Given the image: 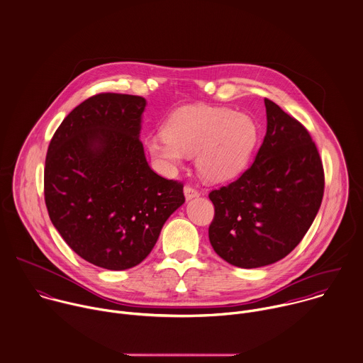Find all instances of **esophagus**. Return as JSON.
I'll use <instances>...</instances> for the list:
<instances>
[{
  "mask_svg": "<svg viewBox=\"0 0 363 363\" xmlns=\"http://www.w3.org/2000/svg\"><path fill=\"white\" fill-rule=\"evenodd\" d=\"M184 195H185L186 201H192V199L199 196V192L195 188H192V186H185L184 188Z\"/></svg>",
  "mask_w": 363,
  "mask_h": 363,
  "instance_id": "34e87169",
  "label": "esophagus"
}]
</instances>
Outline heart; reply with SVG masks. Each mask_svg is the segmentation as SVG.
Instances as JSON below:
<instances>
[{"label":"heart","mask_w":363,"mask_h":363,"mask_svg":"<svg viewBox=\"0 0 363 363\" xmlns=\"http://www.w3.org/2000/svg\"><path fill=\"white\" fill-rule=\"evenodd\" d=\"M257 141L259 125L252 116L199 104L177 110L162 133L145 140V148L165 172L196 155V168L205 179L225 182L243 171Z\"/></svg>","instance_id":"b5f03b06"}]
</instances>
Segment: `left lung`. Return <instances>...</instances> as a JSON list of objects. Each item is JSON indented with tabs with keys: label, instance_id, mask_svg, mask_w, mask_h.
I'll return each mask as SVG.
<instances>
[{
	"label": "left lung",
	"instance_id": "left-lung-1",
	"mask_svg": "<svg viewBox=\"0 0 363 363\" xmlns=\"http://www.w3.org/2000/svg\"><path fill=\"white\" fill-rule=\"evenodd\" d=\"M267 131L255 162L209 199L215 218L209 242L242 269L273 264L303 240L324 195V169L310 133L264 99Z\"/></svg>",
	"mask_w": 363,
	"mask_h": 363
}]
</instances>
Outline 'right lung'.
Here are the masks:
<instances>
[{"mask_svg": "<svg viewBox=\"0 0 363 363\" xmlns=\"http://www.w3.org/2000/svg\"><path fill=\"white\" fill-rule=\"evenodd\" d=\"M147 101L96 94L74 107L50 140L45 203L67 246L107 270L140 264L167 219L184 205V185L155 174L140 131Z\"/></svg>", "mask_w": 363, "mask_h": 363, "instance_id": "right-lung-1", "label": "right lung"}]
</instances>
